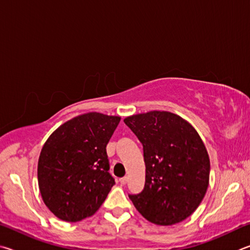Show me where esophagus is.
<instances>
[{
	"mask_svg": "<svg viewBox=\"0 0 250 250\" xmlns=\"http://www.w3.org/2000/svg\"><path fill=\"white\" fill-rule=\"evenodd\" d=\"M127 181H128V178L127 177H124V178H121L120 179V182L122 183V185H126V183H127Z\"/></svg>",
	"mask_w": 250,
	"mask_h": 250,
	"instance_id": "obj_1",
	"label": "esophagus"
}]
</instances>
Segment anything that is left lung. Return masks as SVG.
Instances as JSON below:
<instances>
[{
  "label": "left lung",
  "instance_id": "1",
  "mask_svg": "<svg viewBox=\"0 0 250 250\" xmlns=\"http://www.w3.org/2000/svg\"><path fill=\"white\" fill-rule=\"evenodd\" d=\"M124 123L142 143L145 187L128 194L142 215L157 225H173L193 213L208 187L209 158L196 130L170 112L151 111Z\"/></svg>",
  "mask_w": 250,
  "mask_h": 250
}]
</instances>
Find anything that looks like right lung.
<instances>
[{"mask_svg":"<svg viewBox=\"0 0 250 250\" xmlns=\"http://www.w3.org/2000/svg\"><path fill=\"white\" fill-rule=\"evenodd\" d=\"M120 121L83 114L47 139L38 160V185L43 203L60 220L74 223L93 215L115 185L106 145Z\"/></svg>","mask_w":250,"mask_h":250,"instance_id":"add662e5","label":"right lung"}]
</instances>
